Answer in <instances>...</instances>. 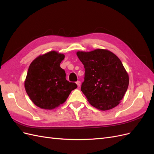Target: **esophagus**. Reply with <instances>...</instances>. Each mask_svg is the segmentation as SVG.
Segmentation results:
<instances>
[{
  "label": "esophagus",
  "mask_w": 154,
  "mask_h": 154,
  "mask_svg": "<svg viewBox=\"0 0 154 154\" xmlns=\"http://www.w3.org/2000/svg\"><path fill=\"white\" fill-rule=\"evenodd\" d=\"M76 84H77V85H78V87H80V85H81V82H80V81H77V82H76Z\"/></svg>",
  "instance_id": "34e87169"
}]
</instances>
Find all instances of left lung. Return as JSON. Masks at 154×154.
<instances>
[{
    "mask_svg": "<svg viewBox=\"0 0 154 154\" xmlns=\"http://www.w3.org/2000/svg\"><path fill=\"white\" fill-rule=\"evenodd\" d=\"M76 54L84 65L81 91L87 100L102 111L119 105L129 85L128 74L119 58L103 49Z\"/></svg>",
    "mask_w": 154,
    "mask_h": 154,
    "instance_id": "8db88e82",
    "label": "left lung"
}]
</instances>
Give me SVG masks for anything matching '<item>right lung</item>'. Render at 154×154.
I'll return each mask as SVG.
<instances>
[{"instance_id":"1","label":"right lung","mask_w":154,"mask_h":154,"mask_svg":"<svg viewBox=\"0 0 154 154\" xmlns=\"http://www.w3.org/2000/svg\"><path fill=\"white\" fill-rule=\"evenodd\" d=\"M65 56L55 51L37 57L28 68L24 87L35 105L52 109L64 103L76 84L66 80L65 71L60 67Z\"/></svg>"}]
</instances>
